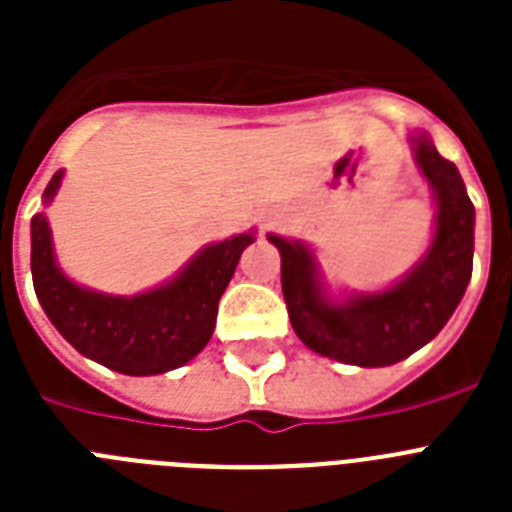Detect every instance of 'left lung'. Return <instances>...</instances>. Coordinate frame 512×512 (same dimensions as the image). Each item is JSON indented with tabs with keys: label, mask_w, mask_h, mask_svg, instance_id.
<instances>
[{
	"label": "left lung",
	"mask_w": 512,
	"mask_h": 512,
	"mask_svg": "<svg viewBox=\"0 0 512 512\" xmlns=\"http://www.w3.org/2000/svg\"><path fill=\"white\" fill-rule=\"evenodd\" d=\"M413 151L433 189L436 230L423 259L392 287L333 302L310 248L269 235L282 256V292L292 328L315 354L354 366L397 364L441 333L467 292L474 205L459 169L428 135H413Z\"/></svg>",
	"instance_id": "8db88e82"
}]
</instances>
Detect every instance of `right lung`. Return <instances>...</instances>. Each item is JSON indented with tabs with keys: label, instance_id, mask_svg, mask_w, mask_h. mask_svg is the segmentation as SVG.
Here are the masks:
<instances>
[{
	"label": "right lung",
	"instance_id": "obj_1",
	"mask_svg": "<svg viewBox=\"0 0 512 512\" xmlns=\"http://www.w3.org/2000/svg\"><path fill=\"white\" fill-rule=\"evenodd\" d=\"M63 171H56L43 202L56 197ZM30 269L45 315L87 359L130 377H151L184 366L212 338L217 302L233 277L251 233L202 248L171 282L143 295L117 297L71 282L56 264L51 228L43 212L30 223Z\"/></svg>",
	"mask_w": 512,
	"mask_h": 512
}]
</instances>
